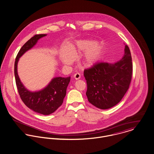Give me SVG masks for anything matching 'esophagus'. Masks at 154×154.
I'll use <instances>...</instances> for the list:
<instances>
[{
    "instance_id": "34e87169",
    "label": "esophagus",
    "mask_w": 154,
    "mask_h": 154,
    "mask_svg": "<svg viewBox=\"0 0 154 154\" xmlns=\"http://www.w3.org/2000/svg\"><path fill=\"white\" fill-rule=\"evenodd\" d=\"M73 77H74V78H75L76 80L79 79L81 78V74H80L79 73L77 72V73H76L74 75Z\"/></svg>"
}]
</instances>
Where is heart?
<instances>
[{"label": "heart", "mask_w": 154, "mask_h": 154, "mask_svg": "<svg viewBox=\"0 0 154 154\" xmlns=\"http://www.w3.org/2000/svg\"><path fill=\"white\" fill-rule=\"evenodd\" d=\"M85 51L81 57L82 64L90 66L98 62L103 54V48L102 44L92 41H80L75 45H71L69 48H64L59 55V59L64 65H69L71 59L81 52Z\"/></svg>", "instance_id": "obj_1"}]
</instances>
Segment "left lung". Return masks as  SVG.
I'll list each match as a JSON object with an SVG mask.
<instances>
[{"label": "left lung", "mask_w": 154, "mask_h": 154, "mask_svg": "<svg viewBox=\"0 0 154 154\" xmlns=\"http://www.w3.org/2000/svg\"><path fill=\"white\" fill-rule=\"evenodd\" d=\"M124 55L119 61L109 63L99 62L85 69L88 101L101 109H107L118 104L126 94L132 74V57L125 45Z\"/></svg>", "instance_id": "obj_1"}]
</instances>
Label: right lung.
Returning a JSON list of instances; mask_svg holds the SVG:
<instances>
[{
  "label": "right lung",
  "instance_id": "1",
  "mask_svg": "<svg viewBox=\"0 0 154 154\" xmlns=\"http://www.w3.org/2000/svg\"><path fill=\"white\" fill-rule=\"evenodd\" d=\"M46 35V34L36 35L23 45L16 57L14 69L16 84L21 99L29 109L45 115L54 113L62 104L70 82V76L54 78L41 90L32 92L25 88L19 77L17 63L21 56L32 49L39 39Z\"/></svg>",
  "mask_w": 154,
  "mask_h": 154
}]
</instances>
